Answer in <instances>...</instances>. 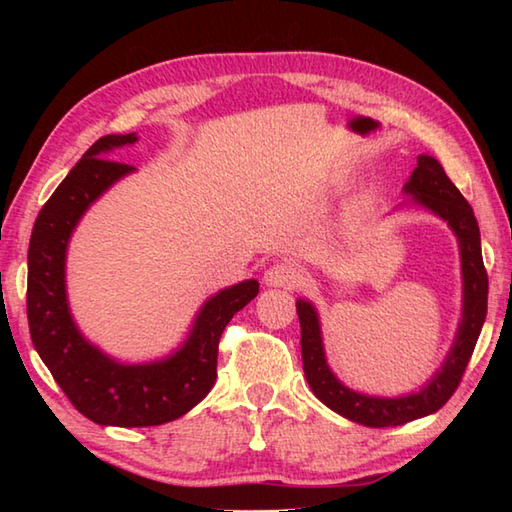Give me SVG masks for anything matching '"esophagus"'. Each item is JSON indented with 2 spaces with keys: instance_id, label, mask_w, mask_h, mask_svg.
<instances>
[{
  "instance_id": "esophagus-1",
  "label": "esophagus",
  "mask_w": 512,
  "mask_h": 512,
  "mask_svg": "<svg viewBox=\"0 0 512 512\" xmlns=\"http://www.w3.org/2000/svg\"><path fill=\"white\" fill-rule=\"evenodd\" d=\"M262 281L268 288H288V290H292V288L301 286L303 275L295 264L277 262V264L270 266L268 270H264Z\"/></svg>"
}]
</instances>
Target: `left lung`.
Returning a JSON list of instances; mask_svg holds the SVG:
<instances>
[{
	"label": "left lung",
	"instance_id": "obj_1",
	"mask_svg": "<svg viewBox=\"0 0 512 512\" xmlns=\"http://www.w3.org/2000/svg\"><path fill=\"white\" fill-rule=\"evenodd\" d=\"M402 193L409 200L398 204L396 211L413 204L438 215L442 222H447L460 246L462 319L447 358L442 361L438 372L424 383V387L405 396L385 398L361 394V391L343 385L330 369L328 358H325L317 308L308 299H297L303 374H306L312 394L339 416L374 429L398 427V424L431 416L453 396L466 365L471 361L475 343L480 339L488 303V277L482 262L480 226H477L471 204L464 200V195L449 180L440 162L433 156L420 154L418 167L413 169L411 178L402 187Z\"/></svg>",
	"mask_w": 512,
	"mask_h": 512
}]
</instances>
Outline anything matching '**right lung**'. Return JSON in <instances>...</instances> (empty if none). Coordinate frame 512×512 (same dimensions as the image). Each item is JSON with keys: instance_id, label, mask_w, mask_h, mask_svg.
Wrapping results in <instances>:
<instances>
[{"instance_id": "1", "label": "right lung", "mask_w": 512, "mask_h": 512, "mask_svg": "<svg viewBox=\"0 0 512 512\" xmlns=\"http://www.w3.org/2000/svg\"><path fill=\"white\" fill-rule=\"evenodd\" d=\"M136 134L96 140L43 204L28 248V325L41 361L85 418L103 427H156L191 411L217 378V343L233 314L253 301L257 279L239 281L202 303L187 339L169 356L123 363L85 339L65 288V259L74 228L90 206L136 169L110 160Z\"/></svg>"}]
</instances>
